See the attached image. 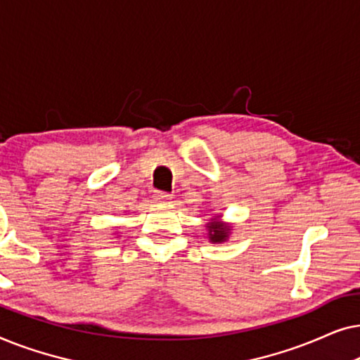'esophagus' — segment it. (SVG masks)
Returning <instances> with one entry per match:
<instances>
[{
	"instance_id": "obj_1",
	"label": "esophagus",
	"mask_w": 360,
	"mask_h": 360,
	"mask_svg": "<svg viewBox=\"0 0 360 360\" xmlns=\"http://www.w3.org/2000/svg\"><path fill=\"white\" fill-rule=\"evenodd\" d=\"M154 200L155 201H162V203H167V201L172 200V195L167 193V191H155Z\"/></svg>"
}]
</instances>
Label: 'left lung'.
<instances>
[{
  "instance_id": "8db88e82",
  "label": "left lung",
  "mask_w": 360,
  "mask_h": 360,
  "mask_svg": "<svg viewBox=\"0 0 360 360\" xmlns=\"http://www.w3.org/2000/svg\"><path fill=\"white\" fill-rule=\"evenodd\" d=\"M208 231H210L211 240H213V243H223V240L226 239V234H228V228H224V226H221V224H211Z\"/></svg>"
}]
</instances>
